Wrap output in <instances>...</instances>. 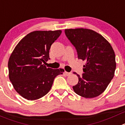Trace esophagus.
<instances>
[{
	"instance_id": "obj_1",
	"label": "esophagus",
	"mask_w": 125,
	"mask_h": 125,
	"mask_svg": "<svg viewBox=\"0 0 125 125\" xmlns=\"http://www.w3.org/2000/svg\"><path fill=\"white\" fill-rule=\"evenodd\" d=\"M71 74V73H67V72H66V71L64 72V74H65V75H67V76H68V75H69Z\"/></svg>"
}]
</instances>
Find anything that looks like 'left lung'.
<instances>
[{
	"label": "left lung",
	"mask_w": 125,
	"mask_h": 125,
	"mask_svg": "<svg viewBox=\"0 0 125 125\" xmlns=\"http://www.w3.org/2000/svg\"><path fill=\"white\" fill-rule=\"evenodd\" d=\"M65 34L85 62L82 76L73 87L75 93L87 98L102 94L113 79L116 69L115 54L111 44L101 35L87 28L66 29Z\"/></svg>",
	"instance_id": "left-lung-1"
}]
</instances>
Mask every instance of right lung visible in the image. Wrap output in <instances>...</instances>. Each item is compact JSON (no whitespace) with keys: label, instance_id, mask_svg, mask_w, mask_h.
<instances>
[{"label":"right lung","instance_id":"right-lung-1","mask_svg":"<svg viewBox=\"0 0 125 125\" xmlns=\"http://www.w3.org/2000/svg\"><path fill=\"white\" fill-rule=\"evenodd\" d=\"M61 30L35 31L21 39L10 55L8 62L9 76L15 90L29 100L42 98L48 93L54 78L62 69L44 65L50 59L51 46Z\"/></svg>","mask_w":125,"mask_h":125}]
</instances>
